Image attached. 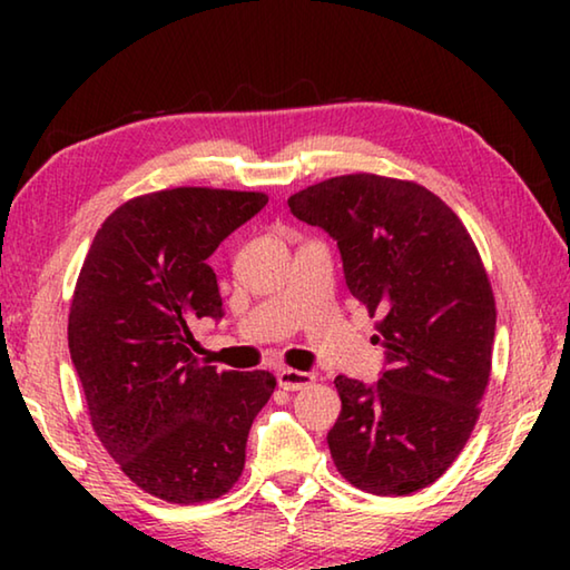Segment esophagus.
Instances as JSON below:
<instances>
[{"label":"esophagus","mask_w":570,"mask_h":570,"mask_svg":"<svg viewBox=\"0 0 570 570\" xmlns=\"http://www.w3.org/2000/svg\"><path fill=\"white\" fill-rule=\"evenodd\" d=\"M276 380H278V387H284L288 392H296V390H306L308 384L314 382V374L298 372V370H278Z\"/></svg>","instance_id":"34e87169"}]
</instances>
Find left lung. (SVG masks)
<instances>
[{"label":"left lung","instance_id":"8db88e82","mask_svg":"<svg viewBox=\"0 0 570 570\" xmlns=\"http://www.w3.org/2000/svg\"><path fill=\"white\" fill-rule=\"evenodd\" d=\"M288 208L336 240L352 296L380 316V380H334V465L374 495L428 488L465 448L490 377L495 298L478 248L435 193L372 173L316 183Z\"/></svg>","mask_w":570,"mask_h":570}]
</instances>
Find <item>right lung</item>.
Returning <instances> with one entry per match:
<instances>
[{"mask_svg": "<svg viewBox=\"0 0 570 570\" xmlns=\"http://www.w3.org/2000/svg\"><path fill=\"white\" fill-rule=\"evenodd\" d=\"M268 204L264 193L173 188L100 226L77 278L67 342L92 428L135 485L168 503L228 493L268 372H216L193 354L196 320H224L208 258Z\"/></svg>", "mask_w": 570, "mask_h": 570, "instance_id": "right-lung-1", "label": "right lung"}]
</instances>
